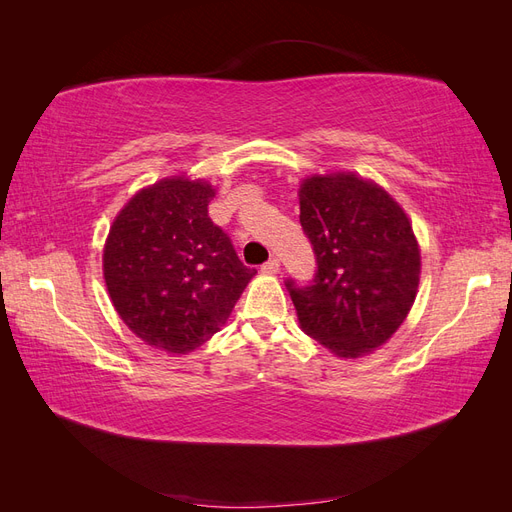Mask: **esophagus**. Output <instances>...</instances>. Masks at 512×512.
<instances>
[{"mask_svg":"<svg viewBox=\"0 0 512 512\" xmlns=\"http://www.w3.org/2000/svg\"><path fill=\"white\" fill-rule=\"evenodd\" d=\"M280 260H277V258H271L269 262H265V265H262V273H265V275H275V273H280Z\"/></svg>","mask_w":512,"mask_h":512,"instance_id":"esophagus-1","label":"esophagus"}]
</instances>
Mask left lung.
Here are the masks:
<instances>
[{"label": "left lung", "instance_id": "obj_1", "mask_svg": "<svg viewBox=\"0 0 512 512\" xmlns=\"http://www.w3.org/2000/svg\"><path fill=\"white\" fill-rule=\"evenodd\" d=\"M301 226L314 245V284L290 297L299 324L339 359H361L397 333L421 282V247L404 207L348 170L299 183Z\"/></svg>", "mask_w": 512, "mask_h": 512}]
</instances>
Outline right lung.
Masks as SVG:
<instances>
[{
	"instance_id": "1",
	"label": "right lung",
	"mask_w": 512,
	"mask_h": 512,
	"mask_svg": "<svg viewBox=\"0 0 512 512\" xmlns=\"http://www.w3.org/2000/svg\"><path fill=\"white\" fill-rule=\"evenodd\" d=\"M213 196L205 179L164 177L121 207L104 241L115 312L147 346L173 356L209 342L256 275L211 222Z\"/></svg>"
}]
</instances>
